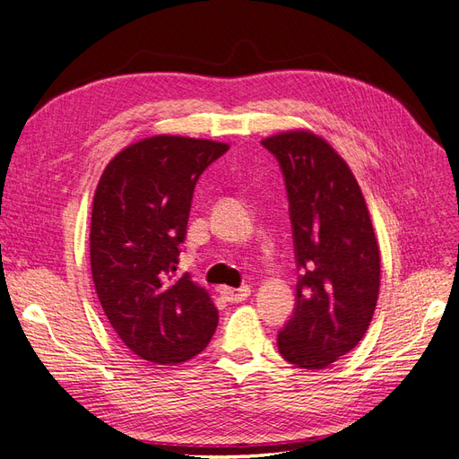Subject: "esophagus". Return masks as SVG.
I'll list each match as a JSON object with an SVG mask.
<instances>
[{"label":"esophagus","mask_w":459,"mask_h":459,"mask_svg":"<svg viewBox=\"0 0 459 459\" xmlns=\"http://www.w3.org/2000/svg\"><path fill=\"white\" fill-rule=\"evenodd\" d=\"M220 295L224 297L228 302H241V300H247V297L251 295V287H248V285H243L239 289L220 287Z\"/></svg>","instance_id":"esophagus-1"}]
</instances>
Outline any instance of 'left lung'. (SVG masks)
<instances>
[{
  "label": "left lung",
  "instance_id": "left-lung-1",
  "mask_svg": "<svg viewBox=\"0 0 459 459\" xmlns=\"http://www.w3.org/2000/svg\"><path fill=\"white\" fill-rule=\"evenodd\" d=\"M283 172L299 280L277 333L289 364L324 369L362 341L379 297L381 256L352 170L312 132L262 140Z\"/></svg>",
  "mask_w": 459,
  "mask_h": 459
}]
</instances>
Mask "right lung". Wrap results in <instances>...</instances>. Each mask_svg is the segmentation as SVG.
<instances>
[{
    "label": "right lung",
    "instance_id": "1",
    "mask_svg": "<svg viewBox=\"0 0 459 459\" xmlns=\"http://www.w3.org/2000/svg\"><path fill=\"white\" fill-rule=\"evenodd\" d=\"M228 149L152 135L122 149L95 189L90 260L97 297L120 341L157 366L199 354L218 325L206 289L176 266L193 191Z\"/></svg>",
    "mask_w": 459,
    "mask_h": 459
}]
</instances>
